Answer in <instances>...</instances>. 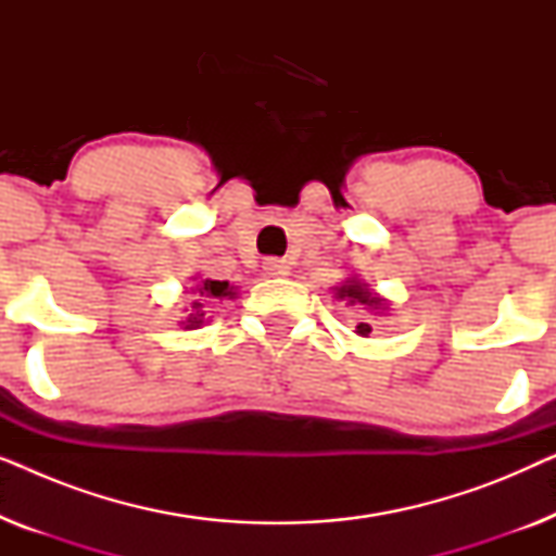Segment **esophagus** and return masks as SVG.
<instances>
[{
  "instance_id": "1",
  "label": "esophagus",
  "mask_w": 556,
  "mask_h": 556,
  "mask_svg": "<svg viewBox=\"0 0 556 556\" xmlns=\"http://www.w3.org/2000/svg\"><path fill=\"white\" fill-rule=\"evenodd\" d=\"M263 270H265V276H270V278L291 276V265H288L286 261H278V257H268V261L263 263Z\"/></svg>"
}]
</instances>
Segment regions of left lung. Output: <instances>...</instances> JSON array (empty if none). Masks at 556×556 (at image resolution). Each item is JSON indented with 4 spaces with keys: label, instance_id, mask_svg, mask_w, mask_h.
<instances>
[{
    "label": "left lung",
    "instance_id": "left-lung-1",
    "mask_svg": "<svg viewBox=\"0 0 556 556\" xmlns=\"http://www.w3.org/2000/svg\"><path fill=\"white\" fill-rule=\"evenodd\" d=\"M333 299L346 301V306H362L371 316L390 314V301H387L384 295H379L375 288H369V283H364L359 276H349L344 283L333 286ZM356 333L367 339L371 333V324L359 321L356 324Z\"/></svg>",
    "mask_w": 556,
    "mask_h": 556
}]
</instances>
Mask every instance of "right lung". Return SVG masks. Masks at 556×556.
<instances>
[{"label":"right lung","instance_id":"right-lung-1","mask_svg":"<svg viewBox=\"0 0 556 556\" xmlns=\"http://www.w3.org/2000/svg\"><path fill=\"white\" fill-rule=\"evenodd\" d=\"M238 295V288L227 283V280H212V278H189V286H185V295H181V303H185V308H181V321L179 326L181 329H200L210 321L207 316V308L212 306L215 301H230Z\"/></svg>","mask_w":556,"mask_h":556}]
</instances>
